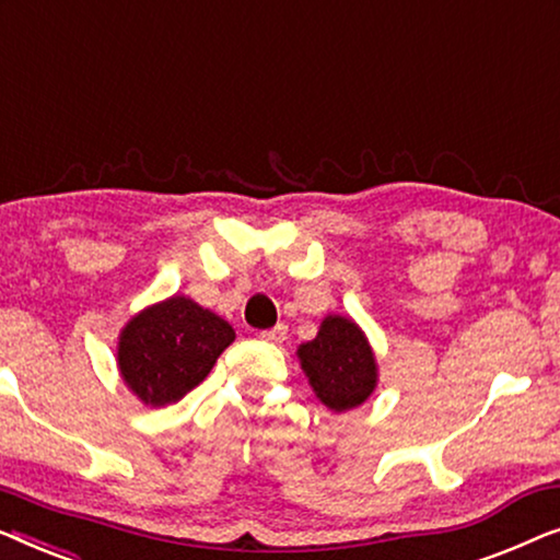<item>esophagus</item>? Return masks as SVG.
<instances>
[{"instance_id": "34e87169", "label": "esophagus", "mask_w": 560, "mask_h": 560, "mask_svg": "<svg viewBox=\"0 0 560 560\" xmlns=\"http://www.w3.org/2000/svg\"><path fill=\"white\" fill-rule=\"evenodd\" d=\"M264 342H273V345H281L283 340H287V325H277L273 329H264L261 335Z\"/></svg>"}]
</instances>
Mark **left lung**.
Returning <instances> with one entry per match:
<instances>
[{
	"instance_id": "obj_1",
	"label": "left lung",
	"mask_w": 560,
	"mask_h": 560,
	"mask_svg": "<svg viewBox=\"0 0 560 560\" xmlns=\"http://www.w3.org/2000/svg\"><path fill=\"white\" fill-rule=\"evenodd\" d=\"M302 370L329 411H350L370 398L377 385V365L368 337L340 314L322 319L312 342L299 345Z\"/></svg>"
}]
</instances>
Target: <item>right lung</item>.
<instances>
[{"label": "right lung", "mask_w": 560, "mask_h": 560, "mask_svg": "<svg viewBox=\"0 0 560 560\" xmlns=\"http://www.w3.org/2000/svg\"><path fill=\"white\" fill-rule=\"evenodd\" d=\"M233 327L187 296H170L126 322L119 335L124 383L147 406H170L200 385Z\"/></svg>", "instance_id": "1"}]
</instances>
